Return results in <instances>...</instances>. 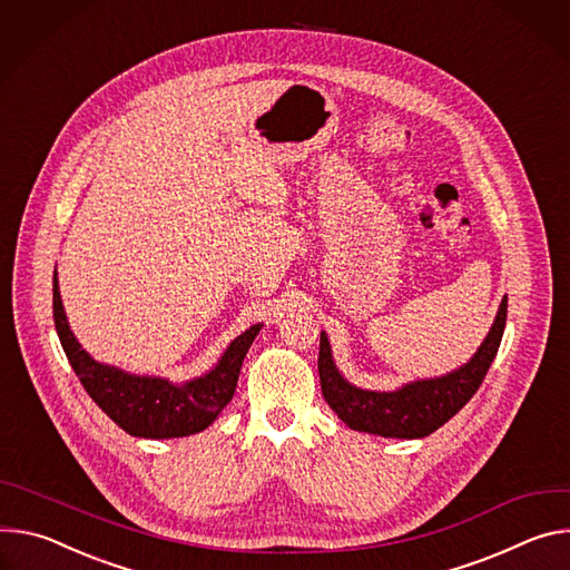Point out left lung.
Returning <instances> with one entry per match:
<instances>
[{
  "mask_svg": "<svg viewBox=\"0 0 570 570\" xmlns=\"http://www.w3.org/2000/svg\"><path fill=\"white\" fill-rule=\"evenodd\" d=\"M504 320H508V296L500 301L495 320L462 366L434 377L410 381L396 390L377 392L348 383L335 364L326 331L320 340V381L331 410L357 432L392 439H421L453 419L478 392L498 353Z\"/></svg>",
  "mask_w": 570,
  "mask_h": 570,
  "instance_id": "8db88e82",
  "label": "left lung"
}]
</instances>
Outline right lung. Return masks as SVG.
Masks as SVG:
<instances>
[{
    "label": "right lung",
    "mask_w": 570,
    "mask_h": 570,
    "mask_svg": "<svg viewBox=\"0 0 570 570\" xmlns=\"http://www.w3.org/2000/svg\"><path fill=\"white\" fill-rule=\"evenodd\" d=\"M53 324L60 346L90 399L124 432L142 439L189 436L206 430L233 399L242 362L263 328V324L248 326L226 346L217 364L204 375L185 383H171L169 377L136 375L95 360L70 328L56 272Z\"/></svg>",
    "instance_id": "right-lung-1"
}]
</instances>
